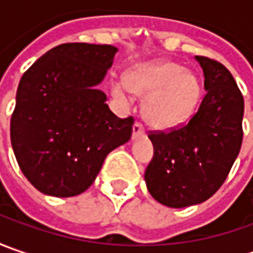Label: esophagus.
I'll return each mask as SVG.
<instances>
[{
  "instance_id": "obj_1",
  "label": "esophagus",
  "mask_w": 253,
  "mask_h": 253,
  "mask_svg": "<svg viewBox=\"0 0 253 253\" xmlns=\"http://www.w3.org/2000/svg\"><path fill=\"white\" fill-rule=\"evenodd\" d=\"M143 133H145V126H143V124H142V122H135L133 129H132V136L136 138V136L143 135Z\"/></svg>"
}]
</instances>
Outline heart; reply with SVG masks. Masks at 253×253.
I'll return each instance as SVG.
<instances>
[{
    "label": "heart",
    "instance_id": "b5f03b06",
    "mask_svg": "<svg viewBox=\"0 0 253 253\" xmlns=\"http://www.w3.org/2000/svg\"><path fill=\"white\" fill-rule=\"evenodd\" d=\"M131 91L143 95L145 117L148 122L162 129L189 121L201 97V85L196 74L184 72L177 63L159 62L143 64L129 72L126 82L115 80L112 95L128 104Z\"/></svg>",
    "mask_w": 253,
    "mask_h": 253
}]
</instances>
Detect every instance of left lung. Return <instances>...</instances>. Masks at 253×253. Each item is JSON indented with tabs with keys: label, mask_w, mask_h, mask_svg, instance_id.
<instances>
[{
	"label": "left lung",
	"mask_w": 253,
	"mask_h": 253,
	"mask_svg": "<svg viewBox=\"0 0 253 253\" xmlns=\"http://www.w3.org/2000/svg\"><path fill=\"white\" fill-rule=\"evenodd\" d=\"M206 95L189 122L149 131L153 158L146 187L163 206L183 209L209 200L222 186L242 145L244 97L222 63L196 56Z\"/></svg>",
	"instance_id": "8db88e82"
}]
</instances>
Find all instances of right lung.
Here are the masks:
<instances>
[{"mask_svg": "<svg viewBox=\"0 0 253 253\" xmlns=\"http://www.w3.org/2000/svg\"><path fill=\"white\" fill-rule=\"evenodd\" d=\"M115 52L111 44H59L22 76L11 143L25 177L41 193H83L107 155L129 141L133 117L118 118L105 104V94L95 88Z\"/></svg>", "mask_w": 253, "mask_h": 253, "instance_id": "right-lung-1", "label": "right lung"}]
</instances>
